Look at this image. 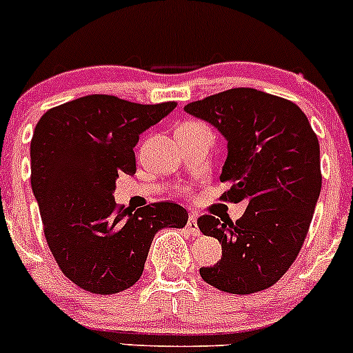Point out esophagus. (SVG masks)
I'll return each mask as SVG.
<instances>
[{
    "instance_id": "34e87169",
    "label": "esophagus",
    "mask_w": 353,
    "mask_h": 353,
    "mask_svg": "<svg viewBox=\"0 0 353 353\" xmlns=\"http://www.w3.org/2000/svg\"><path fill=\"white\" fill-rule=\"evenodd\" d=\"M188 231L191 232L193 236H198L200 234V228H198V221H196V214H190V217H188V224H186Z\"/></svg>"
}]
</instances>
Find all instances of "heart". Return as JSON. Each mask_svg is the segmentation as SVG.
<instances>
[{
    "label": "heart",
    "mask_w": 353,
    "mask_h": 353,
    "mask_svg": "<svg viewBox=\"0 0 353 353\" xmlns=\"http://www.w3.org/2000/svg\"><path fill=\"white\" fill-rule=\"evenodd\" d=\"M188 125H198V122H184V124H181L179 128H188Z\"/></svg>",
    "instance_id": "obj_1"
}]
</instances>
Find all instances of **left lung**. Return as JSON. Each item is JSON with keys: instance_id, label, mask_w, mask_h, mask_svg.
<instances>
[{"instance_id": "8db88e82", "label": "left lung", "mask_w": 353, "mask_h": 353, "mask_svg": "<svg viewBox=\"0 0 353 353\" xmlns=\"http://www.w3.org/2000/svg\"><path fill=\"white\" fill-rule=\"evenodd\" d=\"M228 141L222 200L248 203L236 222L201 215L198 228L222 245L201 268L205 283L234 295L262 292L283 278L300 253L321 193L319 141L293 101L234 88L184 107Z\"/></svg>"}]
</instances>
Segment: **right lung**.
<instances>
[{
    "instance_id": "obj_1",
    "label": "right lung",
    "mask_w": 353,
    "mask_h": 353,
    "mask_svg": "<svg viewBox=\"0 0 353 353\" xmlns=\"http://www.w3.org/2000/svg\"><path fill=\"white\" fill-rule=\"evenodd\" d=\"M176 107L91 94L51 108L37 122L30 186L48 246L79 288L98 295L131 288L141 278L153 236L186 225L188 212L172 201L132 212L114 198L119 174H136L139 134Z\"/></svg>"
}]
</instances>
